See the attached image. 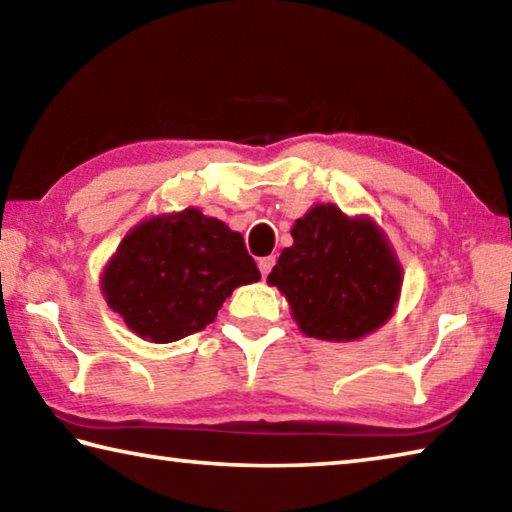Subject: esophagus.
I'll return each instance as SVG.
<instances>
[{
	"mask_svg": "<svg viewBox=\"0 0 512 512\" xmlns=\"http://www.w3.org/2000/svg\"><path fill=\"white\" fill-rule=\"evenodd\" d=\"M275 266V255H268V257H262L259 259V271H262V275L266 277L268 273H271V268Z\"/></svg>",
	"mask_w": 512,
	"mask_h": 512,
	"instance_id": "esophagus-1",
	"label": "esophagus"
}]
</instances>
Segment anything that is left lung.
I'll list each match as a JSON object with an SVG mask.
<instances>
[{
  "instance_id": "left-lung-1",
  "label": "left lung",
  "mask_w": 512,
  "mask_h": 512,
  "mask_svg": "<svg viewBox=\"0 0 512 512\" xmlns=\"http://www.w3.org/2000/svg\"><path fill=\"white\" fill-rule=\"evenodd\" d=\"M268 282L287 296L307 336L354 341L393 314L402 268L370 219H348L339 207L316 205L291 230Z\"/></svg>"
}]
</instances>
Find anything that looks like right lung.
Returning <instances> with one entry per match:
<instances>
[{
    "instance_id": "obj_1",
    "label": "right lung",
    "mask_w": 512,
    "mask_h": 512,
    "mask_svg": "<svg viewBox=\"0 0 512 512\" xmlns=\"http://www.w3.org/2000/svg\"><path fill=\"white\" fill-rule=\"evenodd\" d=\"M259 280L244 237L194 207L144 221L103 273L108 305L153 343H173L212 323L239 284Z\"/></svg>"
}]
</instances>
